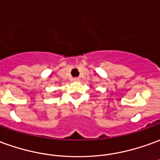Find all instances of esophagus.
Masks as SVG:
<instances>
[{
	"mask_svg": "<svg viewBox=\"0 0 160 160\" xmlns=\"http://www.w3.org/2000/svg\"><path fill=\"white\" fill-rule=\"evenodd\" d=\"M72 80H73V81H80V79H79V78H73V79H72Z\"/></svg>",
	"mask_w": 160,
	"mask_h": 160,
	"instance_id": "obj_1",
	"label": "esophagus"
}]
</instances>
